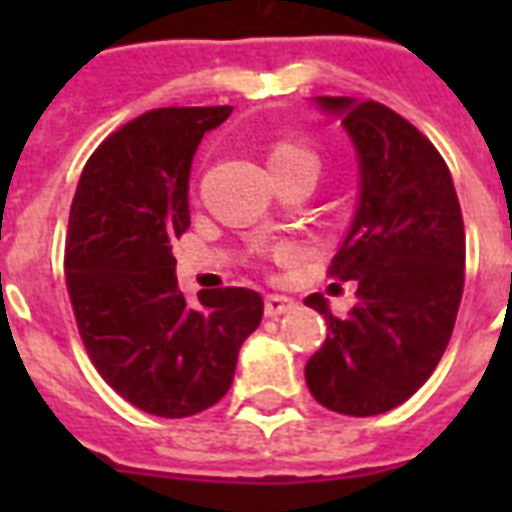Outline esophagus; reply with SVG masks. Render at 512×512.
<instances>
[{"label": "esophagus", "mask_w": 512, "mask_h": 512, "mask_svg": "<svg viewBox=\"0 0 512 512\" xmlns=\"http://www.w3.org/2000/svg\"><path fill=\"white\" fill-rule=\"evenodd\" d=\"M295 311V300L284 295H268L265 297V316H281V313Z\"/></svg>", "instance_id": "esophagus-1"}]
</instances>
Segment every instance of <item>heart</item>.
<instances>
[{
	"instance_id": "b5f03b06",
	"label": "heart",
	"mask_w": 512,
	"mask_h": 512,
	"mask_svg": "<svg viewBox=\"0 0 512 512\" xmlns=\"http://www.w3.org/2000/svg\"><path fill=\"white\" fill-rule=\"evenodd\" d=\"M271 170L276 177L295 175V172H319V159L303 143H279L271 151Z\"/></svg>"
}]
</instances>
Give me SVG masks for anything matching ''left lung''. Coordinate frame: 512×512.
I'll list each match as a JSON object with an SVG mask.
<instances>
[{
  "mask_svg": "<svg viewBox=\"0 0 512 512\" xmlns=\"http://www.w3.org/2000/svg\"><path fill=\"white\" fill-rule=\"evenodd\" d=\"M348 130L361 167L358 209L329 276L356 281L345 319L327 300V340L305 364L313 398L332 412H390L444 356L465 287V225L449 167L404 116L377 100L316 98Z\"/></svg>",
  "mask_w": 512,
  "mask_h": 512,
  "instance_id": "left-lung-1",
  "label": "left lung"
}]
</instances>
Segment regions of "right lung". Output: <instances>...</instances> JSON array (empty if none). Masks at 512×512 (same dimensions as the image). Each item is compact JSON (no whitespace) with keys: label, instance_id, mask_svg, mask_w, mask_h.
<instances>
[{"label":"right lung","instance_id":"right-lung-1","mask_svg":"<svg viewBox=\"0 0 512 512\" xmlns=\"http://www.w3.org/2000/svg\"><path fill=\"white\" fill-rule=\"evenodd\" d=\"M231 111L170 106L132 119L95 148L71 201L63 265L87 356L119 396L156 417L217 404L263 319V297L244 287L185 303L172 257L191 225L193 154Z\"/></svg>","mask_w":512,"mask_h":512}]
</instances>
